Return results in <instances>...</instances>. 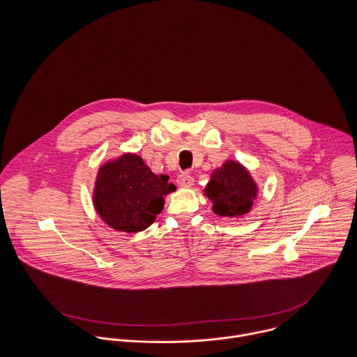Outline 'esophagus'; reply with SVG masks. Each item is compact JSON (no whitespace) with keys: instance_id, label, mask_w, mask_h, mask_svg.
Listing matches in <instances>:
<instances>
[{"instance_id":"esophagus-1","label":"esophagus","mask_w":357,"mask_h":357,"mask_svg":"<svg viewBox=\"0 0 357 357\" xmlns=\"http://www.w3.org/2000/svg\"><path fill=\"white\" fill-rule=\"evenodd\" d=\"M177 183H178V185H180V187L190 188V187L194 184V177H192L188 172H185V173H181V174L178 176Z\"/></svg>"}]
</instances>
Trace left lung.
Wrapping results in <instances>:
<instances>
[{
    "label": "left lung",
    "instance_id": "left-lung-1",
    "mask_svg": "<svg viewBox=\"0 0 357 357\" xmlns=\"http://www.w3.org/2000/svg\"><path fill=\"white\" fill-rule=\"evenodd\" d=\"M257 191L246 167L235 160H227L213 172L204 194L213 202L215 214L239 217L250 211Z\"/></svg>",
    "mask_w": 357,
    "mask_h": 357
}]
</instances>
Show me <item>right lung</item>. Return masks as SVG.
<instances>
[{"label":"right lung","instance_id":"right-lung-1","mask_svg":"<svg viewBox=\"0 0 357 357\" xmlns=\"http://www.w3.org/2000/svg\"><path fill=\"white\" fill-rule=\"evenodd\" d=\"M165 174H155L139 155L125 153L104 163L96 178L93 204L107 225L129 234L149 228L176 191Z\"/></svg>","mask_w":357,"mask_h":357}]
</instances>
